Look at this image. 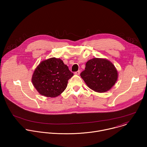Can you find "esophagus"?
<instances>
[{"label":"esophagus","instance_id":"obj_1","mask_svg":"<svg viewBox=\"0 0 147 147\" xmlns=\"http://www.w3.org/2000/svg\"><path fill=\"white\" fill-rule=\"evenodd\" d=\"M74 74H77V75L80 74V70H78V71H76V72L74 73Z\"/></svg>","mask_w":147,"mask_h":147}]
</instances>
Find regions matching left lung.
I'll list each match as a JSON object with an SVG mask.
<instances>
[{"label":"left lung","mask_w":147,"mask_h":147,"mask_svg":"<svg viewBox=\"0 0 147 147\" xmlns=\"http://www.w3.org/2000/svg\"><path fill=\"white\" fill-rule=\"evenodd\" d=\"M80 76L90 88L102 93L108 91L115 84L118 73L109 60L93 58L86 63L85 70Z\"/></svg>","instance_id":"1"}]
</instances>
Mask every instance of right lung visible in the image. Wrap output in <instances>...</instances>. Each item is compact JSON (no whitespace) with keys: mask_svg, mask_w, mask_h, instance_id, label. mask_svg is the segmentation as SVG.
<instances>
[{"mask_svg":"<svg viewBox=\"0 0 147 147\" xmlns=\"http://www.w3.org/2000/svg\"><path fill=\"white\" fill-rule=\"evenodd\" d=\"M73 76L60 59L52 57L41 61L35 69L32 82L42 95L54 98L67 87L68 80Z\"/></svg>","mask_w":147,"mask_h":147,"instance_id":"obj_1","label":"right lung"}]
</instances>
